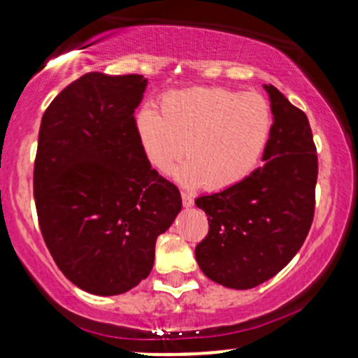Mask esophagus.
Segmentation results:
<instances>
[{
  "label": "esophagus",
  "instance_id": "obj_1",
  "mask_svg": "<svg viewBox=\"0 0 358 358\" xmlns=\"http://www.w3.org/2000/svg\"><path fill=\"white\" fill-rule=\"evenodd\" d=\"M182 200H183V205L185 207H193V196L190 195V193L187 192H182Z\"/></svg>",
  "mask_w": 358,
  "mask_h": 358
}]
</instances>
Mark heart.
<instances>
[{
  "instance_id": "1",
  "label": "heart",
  "mask_w": 358,
  "mask_h": 358,
  "mask_svg": "<svg viewBox=\"0 0 358 358\" xmlns=\"http://www.w3.org/2000/svg\"><path fill=\"white\" fill-rule=\"evenodd\" d=\"M136 133L148 162L168 173L180 156L187 159L173 176L185 187L225 190L241 183L261 162L273 133V113L257 94L219 87L168 92L162 114L138 110Z\"/></svg>"
}]
</instances>
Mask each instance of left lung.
Instances as JSON below:
<instances>
[{
	"mask_svg": "<svg viewBox=\"0 0 358 358\" xmlns=\"http://www.w3.org/2000/svg\"><path fill=\"white\" fill-rule=\"evenodd\" d=\"M273 133L264 165L195 205L207 213L208 236L195 248L202 273L231 289L262 285L305 242L315 213L318 156L306 114L274 85H264Z\"/></svg>",
	"mask_w": 358,
	"mask_h": 358,
	"instance_id": "obj_1",
	"label": "left lung"
}]
</instances>
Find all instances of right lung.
Returning <instances> with one entry per match:
<instances>
[{"label": "right lung", "instance_id": "add662e5", "mask_svg": "<svg viewBox=\"0 0 358 358\" xmlns=\"http://www.w3.org/2000/svg\"><path fill=\"white\" fill-rule=\"evenodd\" d=\"M148 79L85 73L45 110L34 195L42 236L64 276L97 296L133 289L182 210L173 183L139 145L134 109Z\"/></svg>", "mask_w": 358, "mask_h": 358}]
</instances>
